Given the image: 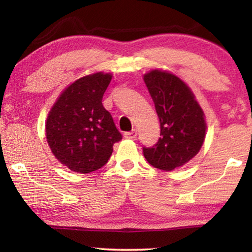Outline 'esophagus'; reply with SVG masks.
Masks as SVG:
<instances>
[{
    "label": "esophagus",
    "mask_w": 252,
    "mask_h": 252,
    "mask_svg": "<svg viewBox=\"0 0 252 252\" xmlns=\"http://www.w3.org/2000/svg\"><path fill=\"white\" fill-rule=\"evenodd\" d=\"M136 135H138V131L133 129L131 132H126L125 138L126 139H134V138H136Z\"/></svg>",
    "instance_id": "esophagus-1"
}]
</instances>
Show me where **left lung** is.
<instances>
[{
	"label": "left lung",
	"mask_w": 252,
	"mask_h": 252,
	"mask_svg": "<svg viewBox=\"0 0 252 252\" xmlns=\"http://www.w3.org/2000/svg\"><path fill=\"white\" fill-rule=\"evenodd\" d=\"M160 121L159 141L143 148L152 167L172 171L198 155L206 139V116L194 93L172 72L153 69L143 74Z\"/></svg>",
	"instance_id": "left-lung-1"
}]
</instances>
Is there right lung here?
Listing matches in <instances>:
<instances>
[{"mask_svg": "<svg viewBox=\"0 0 252 252\" xmlns=\"http://www.w3.org/2000/svg\"><path fill=\"white\" fill-rule=\"evenodd\" d=\"M112 73L94 72L67 85L45 120L51 152L71 171L90 173L108 162L113 144L122 139L102 105Z\"/></svg>", "mask_w": 252, "mask_h": 252, "instance_id": "obj_1", "label": "right lung"}]
</instances>
